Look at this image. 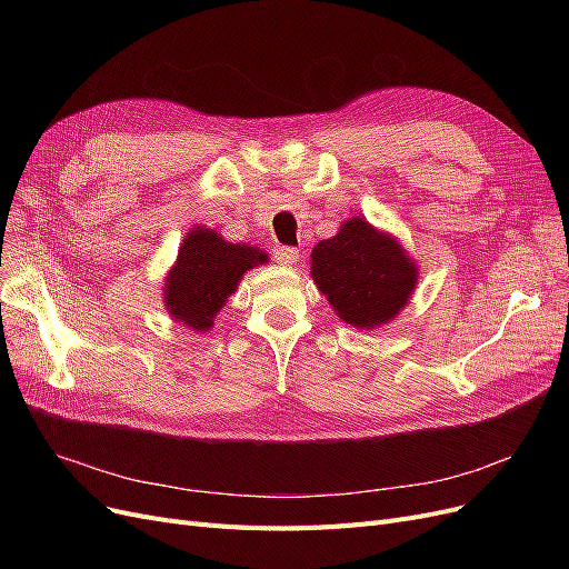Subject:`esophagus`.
<instances>
[{"label":"esophagus","mask_w":569,"mask_h":569,"mask_svg":"<svg viewBox=\"0 0 569 569\" xmlns=\"http://www.w3.org/2000/svg\"><path fill=\"white\" fill-rule=\"evenodd\" d=\"M274 260L283 267H292L297 260H300V249L295 247H274Z\"/></svg>","instance_id":"obj_1"}]
</instances>
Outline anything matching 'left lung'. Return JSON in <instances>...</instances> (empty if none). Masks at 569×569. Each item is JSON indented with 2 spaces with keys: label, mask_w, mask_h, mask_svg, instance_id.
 <instances>
[{
  "label": "left lung",
  "mask_w": 569,
  "mask_h": 569,
  "mask_svg": "<svg viewBox=\"0 0 569 569\" xmlns=\"http://www.w3.org/2000/svg\"><path fill=\"white\" fill-rule=\"evenodd\" d=\"M420 267L401 239L378 230L362 217L341 223L339 232L311 251V279L335 313L355 330H378L410 302Z\"/></svg>",
  "instance_id": "obj_1"
}]
</instances>
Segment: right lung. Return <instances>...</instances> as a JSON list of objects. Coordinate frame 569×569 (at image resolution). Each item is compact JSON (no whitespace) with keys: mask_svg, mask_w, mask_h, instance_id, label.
<instances>
[{"mask_svg":"<svg viewBox=\"0 0 569 569\" xmlns=\"http://www.w3.org/2000/svg\"><path fill=\"white\" fill-rule=\"evenodd\" d=\"M267 260L260 247L234 244L212 228L193 226L163 279V307L174 322L207 335L242 277Z\"/></svg>","mask_w":569,"mask_h":569,"instance_id":"add662e5","label":"right lung"}]
</instances>
